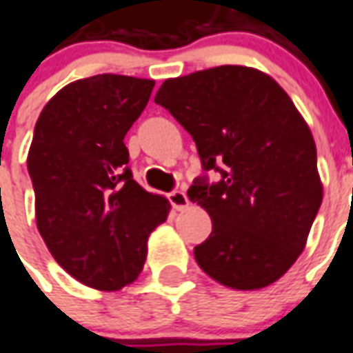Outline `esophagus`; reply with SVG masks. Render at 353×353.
<instances>
[{
    "label": "esophagus",
    "mask_w": 353,
    "mask_h": 353,
    "mask_svg": "<svg viewBox=\"0 0 353 353\" xmlns=\"http://www.w3.org/2000/svg\"><path fill=\"white\" fill-rule=\"evenodd\" d=\"M167 197H169V201H171L172 209H176V211H184L190 203L188 196H186L182 190H174V192H171Z\"/></svg>",
    "instance_id": "obj_1"
}]
</instances>
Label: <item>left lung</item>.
<instances>
[{
  "mask_svg": "<svg viewBox=\"0 0 353 353\" xmlns=\"http://www.w3.org/2000/svg\"><path fill=\"white\" fill-rule=\"evenodd\" d=\"M156 104L192 134L203 171L188 197L212 232L194 249L214 281L251 291L277 281L306 245L323 199L314 137L289 94L247 66L165 79Z\"/></svg>",
  "mask_w": 353,
  "mask_h": 353,
  "instance_id": "1",
  "label": "left lung"
}]
</instances>
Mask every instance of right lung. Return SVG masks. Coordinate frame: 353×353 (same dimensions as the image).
Listing matches in <instances>:
<instances>
[{"label": "right lung", "mask_w": 353, "mask_h": 353, "mask_svg": "<svg viewBox=\"0 0 353 353\" xmlns=\"http://www.w3.org/2000/svg\"><path fill=\"white\" fill-rule=\"evenodd\" d=\"M154 79L101 74L62 87L37 117L28 152L36 222L52 259L87 287L117 291L146 261L171 205L132 181L125 134Z\"/></svg>", "instance_id": "1"}]
</instances>
